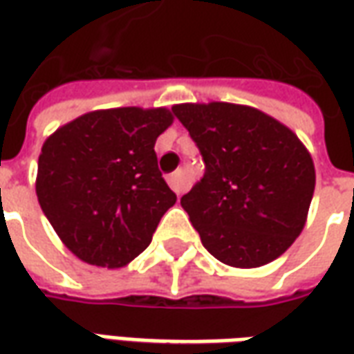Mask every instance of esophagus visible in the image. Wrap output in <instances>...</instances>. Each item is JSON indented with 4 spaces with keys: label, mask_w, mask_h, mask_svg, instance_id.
I'll return each instance as SVG.
<instances>
[{
    "label": "esophagus",
    "mask_w": 354,
    "mask_h": 354,
    "mask_svg": "<svg viewBox=\"0 0 354 354\" xmlns=\"http://www.w3.org/2000/svg\"><path fill=\"white\" fill-rule=\"evenodd\" d=\"M169 185L174 189V192H176V195H182V193L187 189V182H185V178L182 172H174V174H170Z\"/></svg>",
    "instance_id": "34e87169"
}]
</instances>
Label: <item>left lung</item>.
I'll list each match as a JSON object with an SVG mask.
<instances>
[{
  "instance_id": "left-lung-1",
  "label": "left lung",
  "mask_w": 354,
  "mask_h": 354,
  "mask_svg": "<svg viewBox=\"0 0 354 354\" xmlns=\"http://www.w3.org/2000/svg\"><path fill=\"white\" fill-rule=\"evenodd\" d=\"M205 161V176L182 197L203 246L225 266L277 260L301 233L315 192V165L288 127L227 102L178 104Z\"/></svg>"
}]
</instances>
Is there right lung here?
I'll return each mask as SVG.
<instances>
[{
  "label": "right lung",
  "instance_id": "1",
  "mask_svg": "<svg viewBox=\"0 0 354 354\" xmlns=\"http://www.w3.org/2000/svg\"><path fill=\"white\" fill-rule=\"evenodd\" d=\"M167 108L98 109L45 140L35 193L57 235L80 260L115 269L146 250L176 203L157 167Z\"/></svg>",
  "mask_w": 354,
  "mask_h": 354
}]
</instances>
